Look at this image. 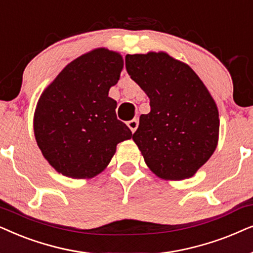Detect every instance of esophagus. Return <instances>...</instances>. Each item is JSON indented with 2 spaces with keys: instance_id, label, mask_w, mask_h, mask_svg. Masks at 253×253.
<instances>
[{
  "instance_id": "obj_1",
  "label": "esophagus",
  "mask_w": 253,
  "mask_h": 253,
  "mask_svg": "<svg viewBox=\"0 0 253 253\" xmlns=\"http://www.w3.org/2000/svg\"><path fill=\"white\" fill-rule=\"evenodd\" d=\"M127 126L129 127V129L132 130V133H134L137 128V126H139V121L136 119H133V120H129L128 123H127Z\"/></svg>"
}]
</instances>
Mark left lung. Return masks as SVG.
I'll return each mask as SVG.
<instances>
[{"label":"left lung","instance_id":"left-lung-1","mask_svg":"<svg viewBox=\"0 0 253 253\" xmlns=\"http://www.w3.org/2000/svg\"><path fill=\"white\" fill-rule=\"evenodd\" d=\"M126 69L150 99L133 140L149 169L167 180L190 178L216 149L217 106L186 63L166 52L127 54Z\"/></svg>","mask_w":253,"mask_h":253}]
</instances>
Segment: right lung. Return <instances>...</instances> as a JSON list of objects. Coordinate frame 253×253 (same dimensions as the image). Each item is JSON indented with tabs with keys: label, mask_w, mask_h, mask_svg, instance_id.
Returning a JSON list of instances; mask_svg holds the SVG:
<instances>
[{
	"label": "right lung",
	"mask_w": 253,
	"mask_h": 253,
	"mask_svg": "<svg viewBox=\"0 0 253 253\" xmlns=\"http://www.w3.org/2000/svg\"><path fill=\"white\" fill-rule=\"evenodd\" d=\"M123 68L119 53L96 48L68 63L43 90L33 129L43 157L59 173L95 177L109 166L117 144L132 137L109 97Z\"/></svg>",
	"instance_id": "1"
}]
</instances>
